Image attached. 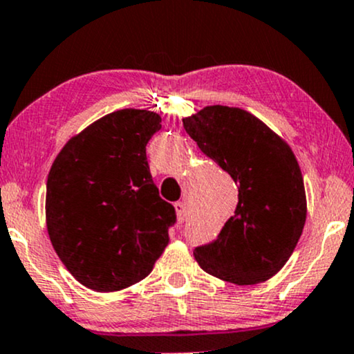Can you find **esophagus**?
<instances>
[{
  "instance_id": "1",
  "label": "esophagus",
  "mask_w": 354,
  "mask_h": 354,
  "mask_svg": "<svg viewBox=\"0 0 354 354\" xmlns=\"http://www.w3.org/2000/svg\"><path fill=\"white\" fill-rule=\"evenodd\" d=\"M174 209H176L178 221H180V223L185 221L186 216H188V209H186V205H185V203H181V201L174 203Z\"/></svg>"
}]
</instances>
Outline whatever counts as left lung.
I'll list each match as a JSON object with an SVG mask.
<instances>
[{
    "label": "left lung",
    "instance_id": "obj_1",
    "mask_svg": "<svg viewBox=\"0 0 354 354\" xmlns=\"http://www.w3.org/2000/svg\"><path fill=\"white\" fill-rule=\"evenodd\" d=\"M186 133L238 185L236 211L194 259L206 273L243 284L273 278L293 254L306 193L291 146L254 115L214 104L183 118Z\"/></svg>",
    "mask_w": 354,
    "mask_h": 354
}]
</instances>
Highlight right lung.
I'll list each match as a JSON object with an SVG mask.
<instances>
[{"mask_svg":"<svg viewBox=\"0 0 354 354\" xmlns=\"http://www.w3.org/2000/svg\"><path fill=\"white\" fill-rule=\"evenodd\" d=\"M161 129L148 109L109 113L68 140L46 183V228L83 286L111 293L151 273L176 221L160 198L146 145Z\"/></svg>","mask_w":354,"mask_h":354,"instance_id":"obj_1","label":"right lung"}]
</instances>
